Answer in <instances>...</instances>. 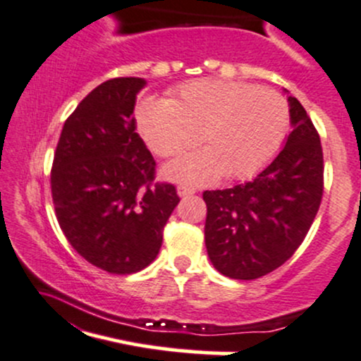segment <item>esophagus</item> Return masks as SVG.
<instances>
[{
    "label": "esophagus",
    "mask_w": 361,
    "mask_h": 361,
    "mask_svg": "<svg viewBox=\"0 0 361 361\" xmlns=\"http://www.w3.org/2000/svg\"><path fill=\"white\" fill-rule=\"evenodd\" d=\"M195 189H191V188H185V185H179V188H177V195L180 196V198H184V196H191V195H195Z\"/></svg>",
    "instance_id": "esophagus-1"
}]
</instances>
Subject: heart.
I'll return each instance as SVG.
<instances>
[{
  "label": "heart",
  "mask_w": 361,
  "mask_h": 361,
  "mask_svg": "<svg viewBox=\"0 0 361 361\" xmlns=\"http://www.w3.org/2000/svg\"><path fill=\"white\" fill-rule=\"evenodd\" d=\"M135 121L149 149L161 158L184 153L200 137L207 149L163 169L166 179L198 185L224 173L231 179L257 173L283 142L288 106L269 88L202 78L173 88L166 100L142 99Z\"/></svg>",
  "instance_id": "b5f03b06"
}]
</instances>
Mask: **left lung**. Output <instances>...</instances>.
<instances>
[{"mask_svg": "<svg viewBox=\"0 0 361 361\" xmlns=\"http://www.w3.org/2000/svg\"><path fill=\"white\" fill-rule=\"evenodd\" d=\"M287 92V90H285ZM292 132L255 179L205 191L210 262L235 280H255L292 257L310 231L323 195V151L302 104L288 97Z\"/></svg>", "mask_w": 361, "mask_h": 361, "instance_id": "8db88e82", "label": "left lung"}]
</instances>
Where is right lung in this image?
Segmentation results:
<instances>
[{"instance_id":"add662e5","label":"right lung","mask_w":361,"mask_h":361,"mask_svg":"<svg viewBox=\"0 0 361 361\" xmlns=\"http://www.w3.org/2000/svg\"><path fill=\"white\" fill-rule=\"evenodd\" d=\"M146 81L114 78L66 120L51 166V198L74 250L111 274H132L158 255L180 202L154 182V158L135 132L133 107Z\"/></svg>"}]
</instances>
